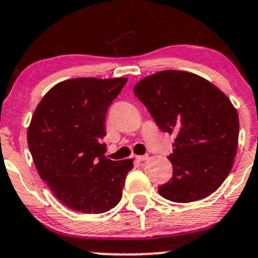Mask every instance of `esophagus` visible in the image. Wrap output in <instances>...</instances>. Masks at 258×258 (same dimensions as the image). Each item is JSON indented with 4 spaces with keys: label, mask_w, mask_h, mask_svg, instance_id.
Returning <instances> with one entry per match:
<instances>
[{
    "label": "esophagus",
    "mask_w": 258,
    "mask_h": 258,
    "mask_svg": "<svg viewBox=\"0 0 258 258\" xmlns=\"http://www.w3.org/2000/svg\"><path fill=\"white\" fill-rule=\"evenodd\" d=\"M135 159H136L137 161H145V160L149 159V155H137Z\"/></svg>",
    "instance_id": "34e87169"
}]
</instances>
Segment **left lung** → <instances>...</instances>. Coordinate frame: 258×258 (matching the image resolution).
Returning a JSON list of instances; mask_svg holds the SVG:
<instances>
[{
  "label": "left lung",
  "mask_w": 258,
  "mask_h": 258,
  "mask_svg": "<svg viewBox=\"0 0 258 258\" xmlns=\"http://www.w3.org/2000/svg\"><path fill=\"white\" fill-rule=\"evenodd\" d=\"M134 93L161 131L174 135L169 156L172 177L159 186L175 203L207 198L226 180L238 146V113L228 97L207 79L162 71L141 79Z\"/></svg>",
  "instance_id": "1"
}]
</instances>
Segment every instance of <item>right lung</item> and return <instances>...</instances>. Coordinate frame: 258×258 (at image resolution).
<instances>
[{
	"mask_svg": "<svg viewBox=\"0 0 258 258\" xmlns=\"http://www.w3.org/2000/svg\"><path fill=\"white\" fill-rule=\"evenodd\" d=\"M127 78H74L52 87L37 104L27 144L40 177L72 211L104 213L122 198L132 159L104 156L106 114Z\"/></svg>",
	"mask_w": 258,
	"mask_h": 258,
	"instance_id": "obj_1",
	"label": "right lung"
}]
</instances>
